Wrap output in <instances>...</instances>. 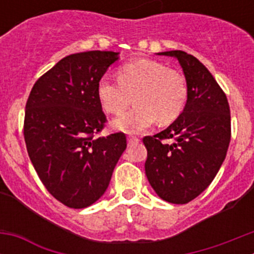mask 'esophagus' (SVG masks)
<instances>
[{
	"label": "esophagus",
	"instance_id": "1",
	"mask_svg": "<svg viewBox=\"0 0 254 254\" xmlns=\"http://www.w3.org/2000/svg\"><path fill=\"white\" fill-rule=\"evenodd\" d=\"M140 142V138L134 137V136H129L128 137V145H134V143Z\"/></svg>",
	"mask_w": 254,
	"mask_h": 254
}]
</instances>
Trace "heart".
I'll return each mask as SVG.
<instances>
[{
	"label": "heart",
	"instance_id": "1",
	"mask_svg": "<svg viewBox=\"0 0 254 254\" xmlns=\"http://www.w3.org/2000/svg\"><path fill=\"white\" fill-rule=\"evenodd\" d=\"M98 96L105 112L121 114L132 102L131 111L112 122L118 131L138 133L155 121L168 126L185 112L188 102L187 80L179 71L159 61L134 60L118 69V80L103 77L98 84Z\"/></svg>",
	"mask_w": 254,
	"mask_h": 254
}]
</instances>
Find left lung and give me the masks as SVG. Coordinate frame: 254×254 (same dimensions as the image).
I'll return each mask as SVG.
<instances>
[{
    "label": "left lung",
    "mask_w": 254,
    "mask_h": 254,
    "mask_svg": "<svg viewBox=\"0 0 254 254\" xmlns=\"http://www.w3.org/2000/svg\"><path fill=\"white\" fill-rule=\"evenodd\" d=\"M158 55L178 60L187 80L188 102L167 129L143 137L145 173L160 198L183 205L210 186L225 159L232 136L230 108L223 89L196 57L183 51Z\"/></svg>",
    "instance_id": "obj_1"
}]
</instances>
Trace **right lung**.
I'll return each instance as SVG.
<instances>
[{
  "label": "right lung",
  "instance_id": "obj_1",
  "mask_svg": "<svg viewBox=\"0 0 254 254\" xmlns=\"http://www.w3.org/2000/svg\"><path fill=\"white\" fill-rule=\"evenodd\" d=\"M118 55L89 51L62 58L38 78L26 102L29 158L47 190L67 207L98 201L127 147L122 132L94 137L107 122L98 84Z\"/></svg>",
  "mask_w": 254,
  "mask_h": 254
}]
</instances>
